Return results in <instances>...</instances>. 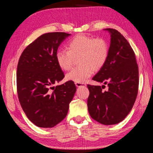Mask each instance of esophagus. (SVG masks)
Segmentation results:
<instances>
[{
  "label": "esophagus",
  "instance_id": "obj_1",
  "mask_svg": "<svg viewBox=\"0 0 153 153\" xmlns=\"http://www.w3.org/2000/svg\"><path fill=\"white\" fill-rule=\"evenodd\" d=\"M75 84H76V86L77 87H85L86 86V84H85V83H78V82H76L75 83Z\"/></svg>",
  "mask_w": 153,
  "mask_h": 153
}]
</instances>
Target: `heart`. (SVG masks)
I'll use <instances>...</instances> for the list:
<instances>
[{"label":"heart","instance_id":"obj_1","mask_svg":"<svg viewBox=\"0 0 153 153\" xmlns=\"http://www.w3.org/2000/svg\"><path fill=\"white\" fill-rule=\"evenodd\" d=\"M67 49L56 51L55 58L59 67L64 71L71 69L74 59L79 67H75L66 75V79L74 82L84 83L92 76L93 70H100L107 62L109 46L104 38L79 35L67 43Z\"/></svg>","mask_w":153,"mask_h":153}]
</instances>
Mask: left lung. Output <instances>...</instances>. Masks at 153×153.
Returning a JSON list of instances; mask_svg holds the SVG:
<instances>
[{"label": "left lung", "mask_w": 153, "mask_h": 153, "mask_svg": "<svg viewBox=\"0 0 153 153\" xmlns=\"http://www.w3.org/2000/svg\"><path fill=\"white\" fill-rule=\"evenodd\" d=\"M111 34L107 62L92 79L107 84L105 87L88 84V109L93 120L104 125L122 121L132 108L138 90V67L135 53L117 30L107 28Z\"/></svg>", "instance_id": "1"}]
</instances>
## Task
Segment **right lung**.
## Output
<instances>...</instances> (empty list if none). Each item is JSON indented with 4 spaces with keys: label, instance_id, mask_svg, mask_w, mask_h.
<instances>
[{
    "label": "right lung",
    "instance_id": "1",
    "mask_svg": "<svg viewBox=\"0 0 153 153\" xmlns=\"http://www.w3.org/2000/svg\"><path fill=\"white\" fill-rule=\"evenodd\" d=\"M70 35L44 33L25 48L18 62L19 102L27 118L40 128H53L64 120L76 91L73 81L53 86L65 77L55 55L59 46Z\"/></svg>",
    "mask_w": 153,
    "mask_h": 153
}]
</instances>
